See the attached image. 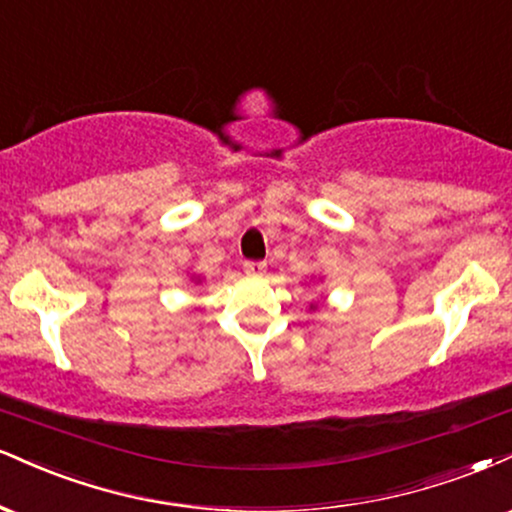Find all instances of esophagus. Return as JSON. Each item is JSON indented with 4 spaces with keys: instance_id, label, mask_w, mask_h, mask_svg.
Masks as SVG:
<instances>
[{
    "instance_id": "esophagus-1",
    "label": "esophagus",
    "mask_w": 512,
    "mask_h": 512,
    "mask_svg": "<svg viewBox=\"0 0 512 512\" xmlns=\"http://www.w3.org/2000/svg\"><path fill=\"white\" fill-rule=\"evenodd\" d=\"M244 270H246V275H263V270H266V263H263V261H246Z\"/></svg>"
}]
</instances>
